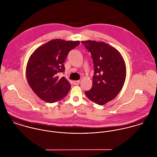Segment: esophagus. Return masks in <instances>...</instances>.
Masks as SVG:
<instances>
[{"mask_svg": "<svg viewBox=\"0 0 157 157\" xmlns=\"http://www.w3.org/2000/svg\"><path fill=\"white\" fill-rule=\"evenodd\" d=\"M80 83V80H77V81H74V82H73V83H74V85H78L79 83Z\"/></svg>", "mask_w": 157, "mask_h": 157, "instance_id": "34e87169", "label": "esophagus"}]
</instances>
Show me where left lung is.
Masks as SVG:
<instances>
[{"label": "left lung", "mask_w": 157, "mask_h": 157, "mask_svg": "<svg viewBox=\"0 0 157 157\" xmlns=\"http://www.w3.org/2000/svg\"><path fill=\"white\" fill-rule=\"evenodd\" d=\"M90 52L94 65L92 86L85 91L94 103L103 105L116 97L126 79V69L120 53L111 46L96 41H82Z\"/></svg>", "instance_id": "obj_1"}]
</instances>
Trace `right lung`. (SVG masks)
I'll use <instances>...</instances> for the list:
<instances>
[{
  "instance_id": "right-lung-1",
  "label": "right lung",
  "mask_w": 157,
  "mask_h": 157,
  "mask_svg": "<svg viewBox=\"0 0 157 157\" xmlns=\"http://www.w3.org/2000/svg\"><path fill=\"white\" fill-rule=\"evenodd\" d=\"M80 44L79 41L52 40L39 47L29 57L26 78L34 92L42 100L54 103L66 97L71 84L59 72H65L63 65L69 52Z\"/></svg>"
}]
</instances>
